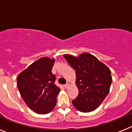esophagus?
<instances>
[{
    "mask_svg": "<svg viewBox=\"0 0 132 132\" xmlns=\"http://www.w3.org/2000/svg\"><path fill=\"white\" fill-rule=\"evenodd\" d=\"M64 87L66 88H68L69 87V83H67L66 85H64Z\"/></svg>",
    "mask_w": 132,
    "mask_h": 132,
    "instance_id": "34e87169",
    "label": "esophagus"
}]
</instances>
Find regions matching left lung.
Returning <instances> with one entry per match:
<instances>
[{"instance_id": "8db88e82", "label": "left lung", "mask_w": 132, "mask_h": 132, "mask_svg": "<svg viewBox=\"0 0 132 132\" xmlns=\"http://www.w3.org/2000/svg\"><path fill=\"white\" fill-rule=\"evenodd\" d=\"M64 58L76 71L78 95L72 101L79 111L88 113L100 106L110 89L111 70L95 56L85 52L78 57L64 54Z\"/></svg>"}]
</instances>
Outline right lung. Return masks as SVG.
Here are the masks:
<instances>
[{"label": "right lung", "instance_id": "add662e5", "mask_svg": "<svg viewBox=\"0 0 132 132\" xmlns=\"http://www.w3.org/2000/svg\"><path fill=\"white\" fill-rule=\"evenodd\" d=\"M56 60L41 57L19 74L17 87L23 100L33 111L47 114L54 109L60 88L55 85L52 69Z\"/></svg>", "mask_w": 132, "mask_h": 132}]
</instances>
